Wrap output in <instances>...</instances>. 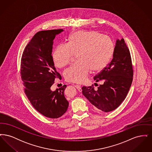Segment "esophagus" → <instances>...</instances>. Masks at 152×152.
<instances>
[{
  "mask_svg": "<svg viewBox=\"0 0 152 152\" xmlns=\"http://www.w3.org/2000/svg\"><path fill=\"white\" fill-rule=\"evenodd\" d=\"M75 87L80 92H81L82 91V89H81V86H80L79 84H76L75 85Z\"/></svg>",
  "mask_w": 152,
  "mask_h": 152,
  "instance_id": "esophagus-1",
  "label": "esophagus"
}]
</instances>
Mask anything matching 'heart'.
<instances>
[{
	"label": "heart",
	"mask_w": 152,
	"mask_h": 152,
	"mask_svg": "<svg viewBox=\"0 0 152 152\" xmlns=\"http://www.w3.org/2000/svg\"><path fill=\"white\" fill-rule=\"evenodd\" d=\"M114 45L108 36L97 32L77 31L68 37L66 45H60L53 52L55 65L60 68L68 65L73 56H77L76 64L64 72L66 80L83 83L91 71L99 72L113 56Z\"/></svg>",
	"instance_id": "1"
}]
</instances>
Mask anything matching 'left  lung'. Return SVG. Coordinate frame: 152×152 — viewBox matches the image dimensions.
<instances>
[{
	"instance_id": "8db88e82",
	"label": "left lung",
	"mask_w": 152,
	"mask_h": 152,
	"mask_svg": "<svg viewBox=\"0 0 152 152\" xmlns=\"http://www.w3.org/2000/svg\"><path fill=\"white\" fill-rule=\"evenodd\" d=\"M133 76L130 51L124 39L117 40L110 63L94 77L96 82L103 84L97 89L94 84L83 87L82 93L93 105L94 109L105 112L118 108L126 98ZM95 86L98 84L95 83Z\"/></svg>"
}]
</instances>
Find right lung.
Returning <instances> with one entry per match:
<instances>
[{"mask_svg": "<svg viewBox=\"0 0 152 152\" xmlns=\"http://www.w3.org/2000/svg\"><path fill=\"white\" fill-rule=\"evenodd\" d=\"M63 29L37 32L22 54L20 75L24 91L37 112L48 118L63 116L69 102L64 96L66 85L52 91L51 87L61 75L56 70L52 56L53 40Z\"/></svg>", "mask_w": 152, "mask_h": 152, "instance_id": "1", "label": "right lung"}]
</instances>
